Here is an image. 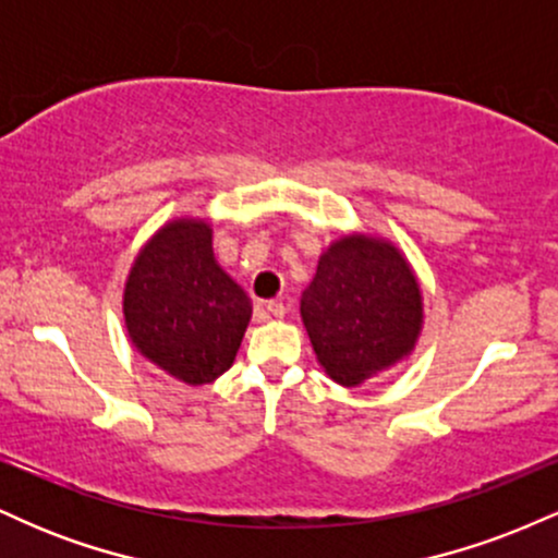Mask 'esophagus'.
Instances as JSON below:
<instances>
[{"label":"esophagus","instance_id":"34e87169","mask_svg":"<svg viewBox=\"0 0 558 558\" xmlns=\"http://www.w3.org/2000/svg\"><path fill=\"white\" fill-rule=\"evenodd\" d=\"M267 312H270L272 317H286V304L283 301H267Z\"/></svg>","mask_w":558,"mask_h":558}]
</instances>
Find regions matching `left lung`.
<instances>
[{
	"instance_id": "obj_1",
	"label": "left lung",
	"mask_w": 558,
	"mask_h": 558,
	"mask_svg": "<svg viewBox=\"0 0 558 558\" xmlns=\"http://www.w3.org/2000/svg\"><path fill=\"white\" fill-rule=\"evenodd\" d=\"M301 319L325 373L345 388L360 386L412 351L420 286L390 243L345 235L319 257L301 293Z\"/></svg>"
}]
</instances>
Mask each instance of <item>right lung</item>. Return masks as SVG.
Masks as SVG:
<instances>
[{
  "instance_id": "1",
  "label": "right lung",
  "mask_w": 558,
  "mask_h": 558,
  "mask_svg": "<svg viewBox=\"0 0 558 558\" xmlns=\"http://www.w3.org/2000/svg\"><path fill=\"white\" fill-rule=\"evenodd\" d=\"M123 312L146 360L189 386H204L233 364L252 304L215 262L207 222L175 220L138 254Z\"/></svg>"
}]
</instances>
